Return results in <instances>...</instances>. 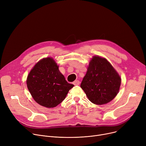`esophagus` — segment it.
<instances>
[{
    "label": "esophagus",
    "instance_id": "obj_1",
    "mask_svg": "<svg viewBox=\"0 0 146 146\" xmlns=\"http://www.w3.org/2000/svg\"><path fill=\"white\" fill-rule=\"evenodd\" d=\"M73 84L74 85V86H77V85H79V84H80V82H79V80H75L74 82H73Z\"/></svg>",
    "mask_w": 146,
    "mask_h": 146
}]
</instances>
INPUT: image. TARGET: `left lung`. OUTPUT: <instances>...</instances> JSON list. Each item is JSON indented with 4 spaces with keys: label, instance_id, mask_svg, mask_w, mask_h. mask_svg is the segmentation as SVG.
Segmentation results:
<instances>
[{
    "label": "left lung",
    "instance_id": "obj_1",
    "mask_svg": "<svg viewBox=\"0 0 146 146\" xmlns=\"http://www.w3.org/2000/svg\"><path fill=\"white\" fill-rule=\"evenodd\" d=\"M121 84V78L111 64L105 58L94 56L80 87L91 102L103 105L116 96Z\"/></svg>",
    "mask_w": 146,
    "mask_h": 146
}]
</instances>
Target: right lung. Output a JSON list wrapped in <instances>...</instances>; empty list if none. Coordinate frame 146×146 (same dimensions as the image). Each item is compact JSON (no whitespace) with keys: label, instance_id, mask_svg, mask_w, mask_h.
<instances>
[{"label":"right lung","instance_id":"obj_1","mask_svg":"<svg viewBox=\"0 0 146 146\" xmlns=\"http://www.w3.org/2000/svg\"><path fill=\"white\" fill-rule=\"evenodd\" d=\"M27 86L34 100L46 108L56 107L74 87L65 80L57 63L49 57L36 63L28 75Z\"/></svg>","mask_w":146,"mask_h":146}]
</instances>
